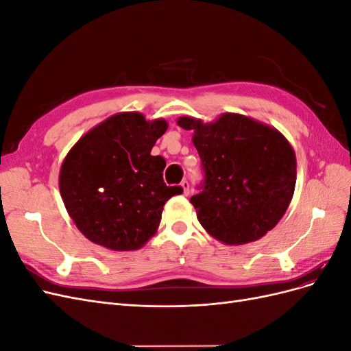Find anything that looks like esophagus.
Returning <instances> with one entry per match:
<instances>
[{
  "mask_svg": "<svg viewBox=\"0 0 351 351\" xmlns=\"http://www.w3.org/2000/svg\"><path fill=\"white\" fill-rule=\"evenodd\" d=\"M182 187H183V195L187 196V195L190 193V184H189L187 180H183V182H182Z\"/></svg>",
  "mask_w": 351,
  "mask_h": 351,
  "instance_id": "esophagus-1",
  "label": "esophagus"
}]
</instances>
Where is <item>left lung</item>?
I'll return each instance as SVG.
<instances>
[{
	"mask_svg": "<svg viewBox=\"0 0 351 351\" xmlns=\"http://www.w3.org/2000/svg\"><path fill=\"white\" fill-rule=\"evenodd\" d=\"M205 169L204 192L190 197L200 226L218 241L239 246L267 234L289 209L297 162L290 142L275 127L224 112L204 123L183 115Z\"/></svg>",
	"mask_w": 351,
	"mask_h": 351,
	"instance_id": "obj_1",
	"label": "left lung"
}]
</instances>
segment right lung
Instances as JSON below:
<instances>
[{
  "label": "right lung",
  "instance_id": "1",
  "mask_svg": "<svg viewBox=\"0 0 351 351\" xmlns=\"http://www.w3.org/2000/svg\"><path fill=\"white\" fill-rule=\"evenodd\" d=\"M167 129L164 119L119 112L84 133L69 151L60 168V193L88 240L127 252L141 249L155 234L165 202L183 192L164 183V158L151 155Z\"/></svg>",
  "mask_w": 351,
  "mask_h": 351
}]
</instances>
